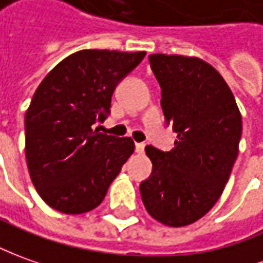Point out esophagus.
Masks as SVG:
<instances>
[{"mask_svg": "<svg viewBox=\"0 0 263 263\" xmlns=\"http://www.w3.org/2000/svg\"><path fill=\"white\" fill-rule=\"evenodd\" d=\"M135 150H136V153L142 155L143 152H144V143H136Z\"/></svg>", "mask_w": 263, "mask_h": 263, "instance_id": "esophagus-1", "label": "esophagus"}]
</instances>
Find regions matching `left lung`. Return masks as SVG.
Returning a JSON list of instances; mask_svg holds the SVG:
<instances>
[{
	"instance_id": "obj_1",
	"label": "left lung",
	"mask_w": 263,
	"mask_h": 263,
	"mask_svg": "<svg viewBox=\"0 0 263 263\" xmlns=\"http://www.w3.org/2000/svg\"><path fill=\"white\" fill-rule=\"evenodd\" d=\"M152 71L162 88L164 121L177 133L175 147L146 146L153 169L140 183L152 218L186 226L218 202L238 157L242 117L223 77L196 57L152 54Z\"/></svg>"
}]
</instances>
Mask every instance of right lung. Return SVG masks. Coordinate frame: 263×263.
Here are the masks:
<instances>
[{
  "label": "right lung",
  "mask_w": 263,
  "mask_h": 263,
  "mask_svg": "<svg viewBox=\"0 0 263 263\" xmlns=\"http://www.w3.org/2000/svg\"><path fill=\"white\" fill-rule=\"evenodd\" d=\"M146 52L83 50L41 81L25 113V157L32 184L67 215L93 211L135 150L130 137L94 130L110 114L117 84Z\"/></svg>",
  "instance_id": "right-lung-1"
}]
</instances>
